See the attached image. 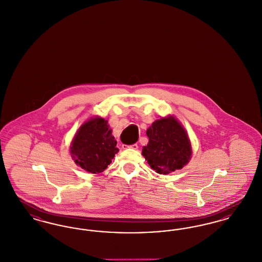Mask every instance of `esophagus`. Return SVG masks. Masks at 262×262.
Segmentation results:
<instances>
[{
	"mask_svg": "<svg viewBox=\"0 0 262 262\" xmlns=\"http://www.w3.org/2000/svg\"><path fill=\"white\" fill-rule=\"evenodd\" d=\"M123 149H137L138 145L137 144H133V145H126V144H123L122 145Z\"/></svg>",
	"mask_w": 262,
	"mask_h": 262,
	"instance_id": "34e87169",
	"label": "esophagus"
}]
</instances>
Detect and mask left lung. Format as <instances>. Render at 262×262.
Segmentation results:
<instances>
[{
	"mask_svg": "<svg viewBox=\"0 0 262 262\" xmlns=\"http://www.w3.org/2000/svg\"><path fill=\"white\" fill-rule=\"evenodd\" d=\"M148 144L142 155L158 174H167L181 170L189 162L192 149L186 128L174 116L156 120L146 130Z\"/></svg>",
	"mask_w": 262,
	"mask_h": 262,
	"instance_id": "obj_1",
	"label": "left lung"
}]
</instances>
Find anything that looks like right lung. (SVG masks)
I'll return each instance as SVG.
<instances>
[{"instance_id": "right-lung-1", "label": "right lung", "mask_w": 262, "mask_h": 262, "mask_svg": "<svg viewBox=\"0 0 262 262\" xmlns=\"http://www.w3.org/2000/svg\"><path fill=\"white\" fill-rule=\"evenodd\" d=\"M108 121L96 116L85 121L71 143V156L77 166L91 174L102 173L119 152Z\"/></svg>"}]
</instances>
